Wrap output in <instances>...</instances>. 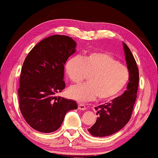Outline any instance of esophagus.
<instances>
[{
  "mask_svg": "<svg viewBox=\"0 0 158 158\" xmlns=\"http://www.w3.org/2000/svg\"><path fill=\"white\" fill-rule=\"evenodd\" d=\"M78 109L80 110H86V106L83 103H79Z\"/></svg>",
  "mask_w": 158,
  "mask_h": 158,
  "instance_id": "34e87169",
  "label": "esophagus"
}]
</instances>
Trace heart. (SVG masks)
Returning a JSON list of instances; mask_svg holds the SVG:
<instances>
[{
  "mask_svg": "<svg viewBox=\"0 0 158 158\" xmlns=\"http://www.w3.org/2000/svg\"><path fill=\"white\" fill-rule=\"evenodd\" d=\"M66 74L74 83H79L89 75V83L72 86L69 96L79 102L113 98L120 94L129 79L127 67L107 52H93L69 58L65 64Z\"/></svg>",
  "mask_w": 158,
  "mask_h": 158,
  "instance_id": "b5f03b06",
  "label": "heart"
}]
</instances>
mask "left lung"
<instances>
[{
    "label": "left lung",
    "instance_id": "obj_1",
    "mask_svg": "<svg viewBox=\"0 0 158 158\" xmlns=\"http://www.w3.org/2000/svg\"><path fill=\"white\" fill-rule=\"evenodd\" d=\"M125 60L129 72V82L127 90L111 102L96 107L99 114L96 123L88 131L94 137H104L119 131L131 118L139 86V74L133 54L123 42Z\"/></svg>",
    "mask_w": 158,
    "mask_h": 158
}]
</instances>
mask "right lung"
<instances>
[{
	"label": "right lung",
	"instance_id": "add662e5",
	"mask_svg": "<svg viewBox=\"0 0 158 158\" xmlns=\"http://www.w3.org/2000/svg\"><path fill=\"white\" fill-rule=\"evenodd\" d=\"M76 46L71 37L53 35L36 44L24 60L18 89L19 108L27 124L36 131H56L67 112L77 109L73 100L56 96L65 87L64 65Z\"/></svg>",
	"mask_w": 158,
	"mask_h": 158
}]
</instances>
